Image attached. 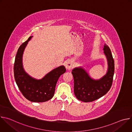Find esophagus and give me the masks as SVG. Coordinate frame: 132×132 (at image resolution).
<instances>
[{
  "label": "esophagus",
  "instance_id": "34e87169",
  "mask_svg": "<svg viewBox=\"0 0 132 132\" xmlns=\"http://www.w3.org/2000/svg\"><path fill=\"white\" fill-rule=\"evenodd\" d=\"M73 62L71 60L70 61H68L66 64V68L67 69V70H70L72 68H73Z\"/></svg>",
  "mask_w": 132,
  "mask_h": 132
}]
</instances>
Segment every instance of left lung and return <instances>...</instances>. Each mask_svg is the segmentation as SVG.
I'll return each instance as SVG.
<instances>
[{"label":"left lung","instance_id":"1","mask_svg":"<svg viewBox=\"0 0 132 132\" xmlns=\"http://www.w3.org/2000/svg\"><path fill=\"white\" fill-rule=\"evenodd\" d=\"M104 53L108 62V72L98 80L91 79L88 73L81 67L72 70L74 80V93L76 98L85 102H92L102 97L110 89L114 72V61L110 47L104 45Z\"/></svg>","mask_w":132,"mask_h":132}]
</instances>
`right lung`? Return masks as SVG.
Masks as SVG:
<instances>
[{"instance_id": "right-lung-1", "label": "right lung", "mask_w": 132, "mask_h": 132, "mask_svg": "<svg viewBox=\"0 0 132 132\" xmlns=\"http://www.w3.org/2000/svg\"><path fill=\"white\" fill-rule=\"evenodd\" d=\"M31 38L32 36L29 37L18 48L14 64V76L19 89L27 99L34 102H43L53 98L56 83L61 75L65 72L66 69L64 66H61L50 71L40 80L31 77L23 68L22 55Z\"/></svg>"}]
</instances>
